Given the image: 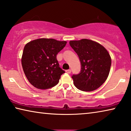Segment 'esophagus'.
<instances>
[{"label":"esophagus","mask_w":131,"mask_h":131,"mask_svg":"<svg viewBox=\"0 0 131 131\" xmlns=\"http://www.w3.org/2000/svg\"><path fill=\"white\" fill-rule=\"evenodd\" d=\"M71 70H66V72H67V73H68V74H70L71 73Z\"/></svg>","instance_id":"1"}]
</instances>
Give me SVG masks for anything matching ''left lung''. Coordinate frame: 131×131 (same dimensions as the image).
I'll list each match as a JSON object with an SVG mask.
<instances>
[{"instance_id":"obj_1","label":"left lung","mask_w":131,"mask_h":131,"mask_svg":"<svg viewBox=\"0 0 131 131\" xmlns=\"http://www.w3.org/2000/svg\"><path fill=\"white\" fill-rule=\"evenodd\" d=\"M70 45L79 57L80 74L73 75L74 84L78 90L92 91L101 86L109 75L111 58L105 47L93 40H71Z\"/></svg>"}]
</instances>
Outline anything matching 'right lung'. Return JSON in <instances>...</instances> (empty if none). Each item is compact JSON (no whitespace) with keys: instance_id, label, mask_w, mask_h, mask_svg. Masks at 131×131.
Segmentation results:
<instances>
[{"instance_id":"obj_1","label":"right lung","mask_w":131,"mask_h":131,"mask_svg":"<svg viewBox=\"0 0 131 131\" xmlns=\"http://www.w3.org/2000/svg\"><path fill=\"white\" fill-rule=\"evenodd\" d=\"M67 41L54 39H36L24 47L21 65L26 78L32 85L41 90L49 89L59 83L65 71L56 59Z\"/></svg>"}]
</instances>
